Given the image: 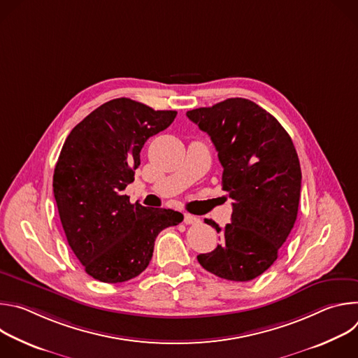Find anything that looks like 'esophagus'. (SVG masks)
Segmentation results:
<instances>
[{
  "instance_id": "esophagus-1",
  "label": "esophagus",
  "mask_w": 358,
  "mask_h": 358,
  "mask_svg": "<svg viewBox=\"0 0 358 358\" xmlns=\"http://www.w3.org/2000/svg\"><path fill=\"white\" fill-rule=\"evenodd\" d=\"M184 222H185L187 225H196V224H199L201 221H199V218L195 217V215L184 214Z\"/></svg>"
}]
</instances>
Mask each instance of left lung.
Returning a JSON list of instances; mask_svg holds the SVG:
<instances>
[{
  "label": "left lung",
  "mask_w": 358,
  "mask_h": 358,
  "mask_svg": "<svg viewBox=\"0 0 358 358\" xmlns=\"http://www.w3.org/2000/svg\"><path fill=\"white\" fill-rule=\"evenodd\" d=\"M187 117L211 137L222 189L232 199L231 224L220 228L206 220L222 242L196 259L218 278L252 280L273 265L294 225L301 187L296 148L282 124L248 99H227Z\"/></svg>",
  "instance_id": "8db88e82"
}]
</instances>
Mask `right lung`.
I'll list each match as a JSON object with an SVG mask.
<instances>
[{
    "label": "right lung",
    "mask_w": 358,
    "mask_h": 358,
    "mask_svg": "<svg viewBox=\"0 0 358 358\" xmlns=\"http://www.w3.org/2000/svg\"><path fill=\"white\" fill-rule=\"evenodd\" d=\"M119 97L86 116L66 137L54 173V195L68 243L87 275L105 283L138 276L157 235L184 215L145 208L123 194L134 181L144 143L176 119Z\"/></svg>",
    "instance_id": "obj_1"
}]
</instances>
